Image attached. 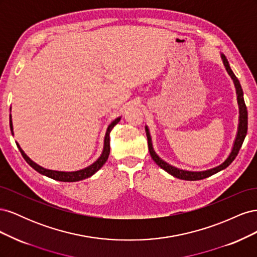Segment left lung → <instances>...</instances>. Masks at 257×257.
Returning <instances> with one entry per match:
<instances>
[{
	"instance_id": "left-lung-1",
	"label": "left lung",
	"mask_w": 257,
	"mask_h": 257,
	"mask_svg": "<svg viewBox=\"0 0 257 257\" xmlns=\"http://www.w3.org/2000/svg\"><path fill=\"white\" fill-rule=\"evenodd\" d=\"M221 59L223 61V64H224L225 68H226V72L228 73L232 82H234V84H235L236 94H237V103H238V108H239V120H238L237 134H236V137H235L234 144H232V148L230 150V153L228 154V157L221 163L220 165H217L213 168L207 169V170L193 172V170H185V169L178 168V167H175L173 165L168 164L167 162H165L164 160L161 159L158 155V153L154 151L149 127H148V125L145 126L147 138H148V148H149V152H150L152 160L155 163H157V164L162 169H164L165 172H167L169 175H172L175 178L182 179V180H188V181H196V180H201V179L208 178L210 176H212L216 173L221 172V170H223L225 168H227L231 164L232 161L236 159L237 154L240 150V148H241V146H242L244 138L246 136V132H247V110H246V106H245L244 99H243V91H242V88H241V84H240L238 78L235 76V74L232 73L226 57H225L223 53H221Z\"/></svg>"
}]
</instances>
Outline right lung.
Listing matches in <instances>:
<instances>
[{"instance_id":"obj_1","label":"right lung","mask_w":257,"mask_h":257,"mask_svg":"<svg viewBox=\"0 0 257 257\" xmlns=\"http://www.w3.org/2000/svg\"><path fill=\"white\" fill-rule=\"evenodd\" d=\"M11 110H12V107H11ZM121 120V116H118V118L114 119L109 125H108L107 130H106V134L104 137V146H103V151L100 153V155L98 157V159L93 162L91 165L84 167L82 169L79 170H75V172H62V170H53V169H47L45 168L41 165L36 164L34 161L31 160L28 155L25 153L21 149V147L19 146L18 143L17 147L19 151L21 152L23 159L27 161L28 164L34 168L37 173H40L46 177L51 178L53 180H57V181H62V182H76V181H80L83 180V179H87L91 176L94 175L96 172L103 167V165L106 163V161L108 160V157H109V153H110V132L113 128L114 125H116ZM10 125H11V131H12V134L14 135V126H13V120H12V113L10 114Z\"/></svg>"}]
</instances>
